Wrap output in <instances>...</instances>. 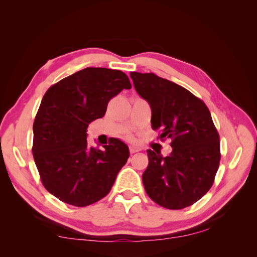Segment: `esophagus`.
Segmentation results:
<instances>
[{
    "mask_svg": "<svg viewBox=\"0 0 257 257\" xmlns=\"http://www.w3.org/2000/svg\"><path fill=\"white\" fill-rule=\"evenodd\" d=\"M129 150H130V154H136V152L140 151L141 148H139V147H136V146H130Z\"/></svg>",
    "mask_w": 257,
    "mask_h": 257,
    "instance_id": "1",
    "label": "esophagus"
}]
</instances>
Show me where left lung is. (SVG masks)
<instances>
[{
  "instance_id": "obj_1",
  "label": "left lung",
  "mask_w": 257,
  "mask_h": 257,
  "mask_svg": "<svg viewBox=\"0 0 257 257\" xmlns=\"http://www.w3.org/2000/svg\"><path fill=\"white\" fill-rule=\"evenodd\" d=\"M138 94L151 107V127L160 140L170 139L172 152L147 150L143 174L147 194L157 204L180 210L199 201L219 169L220 136L209 108L192 92L154 73H130Z\"/></svg>"
}]
</instances>
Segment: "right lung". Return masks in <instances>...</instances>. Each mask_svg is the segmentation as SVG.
I'll return each mask as SVG.
<instances>
[{"label": "right lung", "instance_id": "obj_1", "mask_svg": "<svg viewBox=\"0 0 257 257\" xmlns=\"http://www.w3.org/2000/svg\"><path fill=\"white\" fill-rule=\"evenodd\" d=\"M121 70L87 67L51 86L33 124V157L45 189L65 203L87 206L105 198L129 158L128 146L112 138L103 149L87 144V128L107 105L130 89Z\"/></svg>", "mask_w": 257, "mask_h": 257}]
</instances>
